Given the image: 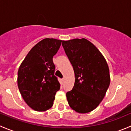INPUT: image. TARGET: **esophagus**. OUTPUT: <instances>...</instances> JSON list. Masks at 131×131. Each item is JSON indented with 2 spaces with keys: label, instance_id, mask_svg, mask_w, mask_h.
Wrapping results in <instances>:
<instances>
[{
  "label": "esophagus",
  "instance_id": "34e87169",
  "mask_svg": "<svg viewBox=\"0 0 131 131\" xmlns=\"http://www.w3.org/2000/svg\"><path fill=\"white\" fill-rule=\"evenodd\" d=\"M64 80H65V79H64V78H63V79H62V81H63V82H64Z\"/></svg>",
  "mask_w": 131,
  "mask_h": 131
}]
</instances>
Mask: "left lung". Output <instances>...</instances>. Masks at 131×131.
<instances>
[{"label": "left lung", "instance_id": "left-lung-1", "mask_svg": "<svg viewBox=\"0 0 131 131\" xmlns=\"http://www.w3.org/2000/svg\"><path fill=\"white\" fill-rule=\"evenodd\" d=\"M62 46L75 73L73 89L67 92L68 104L78 113H89L100 105L110 85L106 61L97 47L84 38L63 40Z\"/></svg>", "mask_w": 131, "mask_h": 131}]
</instances>
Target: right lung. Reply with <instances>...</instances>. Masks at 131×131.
<instances>
[{"mask_svg":"<svg viewBox=\"0 0 131 131\" xmlns=\"http://www.w3.org/2000/svg\"><path fill=\"white\" fill-rule=\"evenodd\" d=\"M62 40L44 39L32 47L18 72V86L24 101L37 112L52 106L60 84L54 75L52 61Z\"/></svg>","mask_w":131,"mask_h":131,"instance_id":"obj_1","label":"right lung"}]
</instances>
